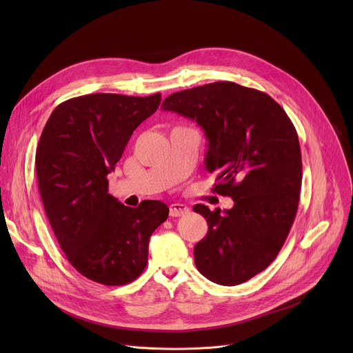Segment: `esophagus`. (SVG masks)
I'll return each mask as SVG.
<instances>
[{"label":"esophagus","mask_w":353,"mask_h":353,"mask_svg":"<svg viewBox=\"0 0 353 353\" xmlns=\"http://www.w3.org/2000/svg\"><path fill=\"white\" fill-rule=\"evenodd\" d=\"M188 212H190V210H188V207L184 205V204H172V205L169 207V215L173 216V218L187 215Z\"/></svg>","instance_id":"obj_1"}]
</instances>
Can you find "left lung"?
<instances>
[{"instance_id":"8db88e82","label":"left lung","mask_w":353,"mask_h":353,"mask_svg":"<svg viewBox=\"0 0 353 353\" xmlns=\"http://www.w3.org/2000/svg\"><path fill=\"white\" fill-rule=\"evenodd\" d=\"M162 110L204 130L205 168L218 172L212 191L234 201L223 212L194 205L208 222L194 247L196 270L223 286L243 283L275 260L293 225L301 187L296 128L270 94L226 81L172 93Z\"/></svg>"}]
</instances>
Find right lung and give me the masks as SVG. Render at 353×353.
<instances>
[{
  "mask_svg": "<svg viewBox=\"0 0 353 353\" xmlns=\"http://www.w3.org/2000/svg\"><path fill=\"white\" fill-rule=\"evenodd\" d=\"M161 100V93L72 97L53 110L40 135L36 173L47 219L70 264L93 282L120 286L137 279L150 234L169 216L161 201L130 208L108 191V174Z\"/></svg>",
  "mask_w": 353,
  "mask_h": 353,
  "instance_id": "obj_1",
  "label": "right lung"
}]
</instances>
